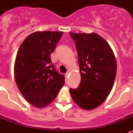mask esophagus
<instances>
[{
  "mask_svg": "<svg viewBox=\"0 0 133 133\" xmlns=\"http://www.w3.org/2000/svg\"><path fill=\"white\" fill-rule=\"evenodd\" d=\"M69 72H66V73H65V75H64V76H65L66 78H68L69 77Z\"/></svg>",
  "mask_w": 133,
  "mask_h": 133,
  "instance_id": "obj_1",
  "label": "esophagus"
}]
</instances>
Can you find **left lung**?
Listing matches in <instances>:
<instances>
[{"mask_svg": "<svg viewBox=\"0 0 133 133\" xmlns=\"http://www.w3.org/2000/svg\"><path fill=\"white\" fill-rule=\"evenodd\" d=\"M78 54L81 83L70 89L74 101L85 110L95 109L106 100L117 74V62L109 43L98 34L70 32Z\"/></svg>", "mask_w": 133, "mask_h": 133, "instance_id": "left-lung-1", "label": "left lung"}]
</instances>
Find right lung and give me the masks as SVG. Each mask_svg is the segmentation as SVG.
Returning <instances> with one entry per match:
<instances>
[{"mask_svg":"<svg viewBox=\"0 0 133 133\" xmlns=\"http://www.w3.org/2000/svg\"><path fill=\"white\" fill-rule=\"evenodd\" d=\"M63 32H35L20 46L14 74L17 87L27 101L38 108L52 103L64 84L50 59Z\"/></svg>","mask_w":133,"mask_h":133,"instance_id":"add662e5","label":"right lung"}]
</instances>
